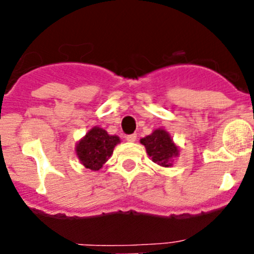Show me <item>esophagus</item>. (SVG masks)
<instances>
[{
    "mask_svg": "<svg viewBox=\"0 0 254 254\" xmlns=\"http://www.w3.org/2000/svg\"><path fill=\"white\" fill-rule=\"evenodd\" d=\"M137 135L136 134H130V135H127V140L129 142H134L135 140H136Z\"/></svg>",
    "mask_w": 254,
    "mask_h": 254,
    "instance_id": "esophagus-1",
    "label": "esophagus"
}]
</instances>
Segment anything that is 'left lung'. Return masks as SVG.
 Returning <instances> with one entry per match:
<instances>
[{"instance_id":"obj_1","label":"left lung","mask_w":254,"mask_h":254,"mask_svg":"<svg viewBox=\"0 0 254 254\" xmlns=\"http://www.w3.org/2000/svg\"><path fill=\"white\" fill-rule=\"evenodd\" d=\"M145 145L146 152L151 160L162 167H170L173 158L178 155V148L173 143L170 134L162 129H157L148 136L140 140Z\"/></svg>"}]
</instances>
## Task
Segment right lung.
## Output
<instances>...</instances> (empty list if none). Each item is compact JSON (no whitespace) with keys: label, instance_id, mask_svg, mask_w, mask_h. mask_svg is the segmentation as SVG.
<instances>
[{"label":"right lung","instance_id":"right-lung-1","mask_svg":"<svg viewBox=\"0 0 254 254\" xmlns=\"http://www.w3.org/2000/svg\"><path fill=\"white\" fill-rule=\"evenodd\" d=\"M118 142L119 137L111 136L106 130L94 127L77 143L76 152L84 167L98 171L111 157Z\"/></svg>","mask_w":254,"mask_h":254}]
</instances>
